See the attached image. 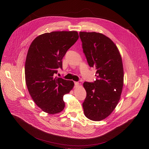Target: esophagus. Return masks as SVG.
Returning <instances> with one entry per match:
<instances>
[{
  "instance_id": "esophagus-1",
  "label": "esophagus",
  "mask_w": 149,
  "mask_h": 149,
  "mask_svg": "<svg viewBox=\"0 0 149 149\" xmlns=\"http://www.w3.org/2000/svg\"><path fill=\"white\" fill-rule=\"evenodd\" d=\"M74 86H75V87L79 86V82L74 81Z\"/></svg>"
}]
</instances>
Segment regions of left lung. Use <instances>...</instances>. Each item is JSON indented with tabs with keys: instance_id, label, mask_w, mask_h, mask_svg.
<instances>
[{
	"instance_id": "1",
	"label": "left lung",
	"mask_w": 149,
	"mask_h": 149,
	"mask_svg": "<svg viewBox=\"0 0 149 149\" xmlns=\"http://www.w3.org/2000/svg\"><path fill=\"white\" fill-rule=\"evenodd\" d=\"M83 52L90 67L96 68L94 83L84 82L85 116L93 121L108 117L117 106L122 92L124 72L122 57L113 42L96 32L79 33Z\"/></svg>"
}]
</instances>
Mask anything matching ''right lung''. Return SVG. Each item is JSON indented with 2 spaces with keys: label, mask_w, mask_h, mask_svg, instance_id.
Segmentation results:
<instances>
[{
  "label": "right lung",
  "mask_w": 149,
  "mask_h": 149,
  "mask_svg": "<svg viewBox=\"0 0 149 149\" xmlns=\"http://www.w3.org/2000/svg\"><path fill=\"white\" fill-rule=\"evenodd\" d=\"M79 36L76 31H53L40 35L31 42L27 54L24 72L29 92L43 111L56 114L64 109V95L74 86L72 80L55 77L67 50Z\"/></svg>",
  "instance_id": "add662e5"
}]
</instances>
